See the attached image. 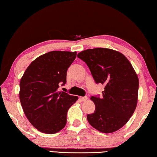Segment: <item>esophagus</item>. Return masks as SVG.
Listing matches in <instances>:
<instances>
[{"mask_svg": "<svg viewBox=\"0 0 157 157\" xmlns=\"http://www.w3.org/2000/svg\"><path fill=\"white\" fill-rule=\"evenodd\" d=\"M87 99H88V98H87V96L80 97V100H81L82 101H83V102H84V101H86Z\"/></svg>", "mask_w": 157, "mask_h": 157, "instance_id": "34e87169", "label": "esophagus"}]
</instances>
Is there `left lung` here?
Returning <instances> with one entry per match:
<instances>
[{
	"label": "left lung",
	"instance_id": "obj_1",
	"mask_svg": "<svg viewBox=\"0 0 157 157\" xmlns=\"http://www.w3.org/2000/svg\"><path fill=\"white\" fill-rule=\"evenodd\" d=\"M96 84L105 85L102 96H91L95 109L87 115L89 124L102 133L121 129L136 109L139 78L131 63L116 50L97 48L79 52Z\"/></svg>",
	"mask_w": 157,
	"mask_h": 157
}]
</instances>
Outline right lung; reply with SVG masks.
Returning <instances> with one entry per match:
<instances>
[{"instance_id":"obj_1","label":"right lung","mask_w":157,"mask_h":157,"mask_svg":"<svg viewBox=\"0 0 157 157\" xmlns=\"http://www.w3.org/2000/svg\"><path fill=\"white\" fill-rule=\"evenodd\" d=\"M76 52L51 51L34 59L21 79L19 98L26 117L46 134H55L66 124L68 110L78 96L59 91L66 82V72Z\"/></svg>"}]
</instances>
